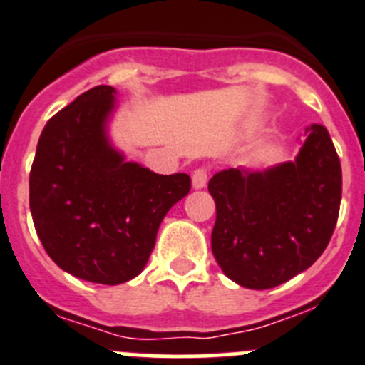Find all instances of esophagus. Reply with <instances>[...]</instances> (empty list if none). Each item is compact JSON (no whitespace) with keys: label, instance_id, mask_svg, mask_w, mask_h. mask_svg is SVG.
Returning a JSON list of instances; mask_svg holds the SVG:
<instances>
[{"label":"esophagus","instance_id":"1","mask_svg":"<svg viewBox=\"0 0 365 365\" xmlns=\"http://www.w3.org/2000/svg\"><path fill=\"white\" fill-rule=\"evenodd\" d=\"M207 180H209V173H207L205 167H198V169L192 173L194 189H203V187L207 185Z\"/></svg>","mask_w":365,"mask_h":365}]
</instances>
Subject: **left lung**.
Wrapping results in <instances>:
<instances>
[{
  "mask_svg": "<svg viewBox=\"0 0 365 365\" xmlns=\"http://www.w3.org/2000/svg\"><path fill=\"white\" fill-rule=\"evenodd\" d=\"M209 192L220 268L240 286L268 290L326 250L339 220L342 169L328 129L312 124L295 160L264 171L223 169L210 178Z\"/></svg>",
  "mask_w": 365,
  "mask_h": 365,
  "instance_id": "8db88e82",
  "label": "left lung"
}]
</instances>
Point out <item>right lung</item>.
Instances as JSON below:
<instances>
[{"mask_svg":"<svg viewBox=\"0 0 365 365\" xmlns=\"http://www.w3.org/2000/svg\"><path fill=\"white\" fill-rule=\"evenodd\" d=\"M115 95L95 86L53 115L30 171V212L46 254L75 277L111 286L144 270L160 223L190 190L185 173L156 175L113 148Z\"/></svg>","mask_w":365,"mask_h":365,"instance_id":"right-lung-1","label":"right lung"}]
</instances>
